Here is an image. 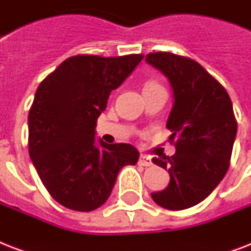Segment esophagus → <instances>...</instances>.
<instances>
[{
  "instance_id": "34e87169",
  "label": "esophagus",
  "mask_w": 251,
  "mask_h": 251,
  "mask_svg": "<svg viewBox=\"0 0 251 251\" xmlns=\"http://www.w3.org/2000/svg\"><path fill=\"white\" fill-rule=\"evenodd\" d=\"M138 164L139 165H143V167H151L152 165V161L150 159L149 156H146L142 153L141 156H139V160H138Z\"/></svg>"
}]
</instances>
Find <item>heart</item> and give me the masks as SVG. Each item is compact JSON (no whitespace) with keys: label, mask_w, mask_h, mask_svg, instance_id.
<instances>
[{"label":"heart","mask_w":251,"mask_h":251,"mask_svg":"<svg viewBox=\"0 0 251 251\" xmlns=\"http://www.w3.org/2000/svg\"><path fill=\"white\" fill-rule=\"evenodd\" d=\"M155 86H160V84L156 83V82H153V80H150V82H147V83L145 84V88H149V87H155Z\"/></svg>","instance_id":"1"}]
</instances>
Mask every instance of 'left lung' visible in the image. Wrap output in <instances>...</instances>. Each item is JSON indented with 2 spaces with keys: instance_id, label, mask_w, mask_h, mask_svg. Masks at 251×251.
Wrapping results in <instances>:
<instances>
[{
  "instance_id": "left-lung-1",
  "label": "left lung",
  "mask_w": 251,
  "mask_h": 251,
  "mask_svg": "<svg viewBox=\"0 0 251 251\" xmlns=\"http://www.w3.org/2000/svg\"><path fill=\"white\" fill-rule=\"evenodd\" d=\"M146 61L171 82L175 104L167 122L173 156L153 157L171 181L151 197L159 206L178 211L206 199L230 164L237 121L226 90L202 65L175 53H149Z\"/></svg>"
}]
</instances>
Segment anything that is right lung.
Masks as SVG:
<instances>
[{
    "label": "right lung",
    "instance_id": "right-lung-1",
    "mask_svg": "<svg viewBox=\"0 0 251 251\" xmlns=\"http://www.w3.org/2000/svg\"><path fill=\"white\" fill-rule=\"evenodd\" d=\"M145 54L69 57L36 90L28 113V152L41 182L66 208L88 212L109 198L120 169L137 164L129 143L95 142L110 92Z\"/></svg>",
    "mask_w": 251,
    "mask_h": 251
}]
</instances>
